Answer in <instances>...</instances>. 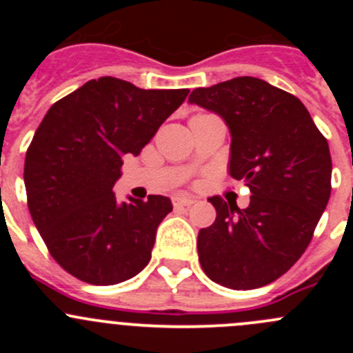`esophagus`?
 Segmentation results:
<instances>
[{
  "mask_svg": "<svg viewBox=\"0 0 353 353\" xmlns=\"http://www.w3.org/2000/svg\"><path fill=\"white\" fill-rule=\"evenodd\" d=\"M193 198H188V196H181V198H176L174 199V206H177V208H184V206H191L193 205Z\"/></svg>",
  "mask_w": 353,
  "mask_h": 353,
  "instance_id": "esophagus-1",
  "label": "esophagus"
}]
</instances>
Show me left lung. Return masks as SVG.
Segmentation results:
<instances>
[{
	"label": "left lung",
	"instance_id": "left-lung-1",
	"mask_svg": "<svg viewBox=\"0 0 353 353\" xmlns=\"http://www.w3.org/2000/svg\"><path fill=\"white\" fill-rule=\"evenodd\" d=\"M190 104L225 121L229 174L252 193L243 210L208 198L216 219L198 234L203 272L234 290L268 285L304 254L328 205V141L295 95L254 77L194 88Z\"/></svg>",
	"mask_w": 353,
	"mask_h": 353
}]
</instances>
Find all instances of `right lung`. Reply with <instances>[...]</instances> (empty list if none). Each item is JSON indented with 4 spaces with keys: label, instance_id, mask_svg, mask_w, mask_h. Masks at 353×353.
<instances>
[{
    "label": "right lung",
    "instance_id": "right-lung-1",
    "mask_svg": "<svg viewBox=\"0 0 353 353\" xmlns=\"http://www.w3.org/2000/svg\"><path fill=\"white\" fill-rule=\"evenodd\" d=\"M190 90H143L112 77L56 102L25 155L28 210L52 258L81 282L114 285L148 265L157 227L172 203L117 201L126 155L137 157Z\"/></svg>",
    "mask_w": 353,
    "mask_h": 353
}]
</instances>
